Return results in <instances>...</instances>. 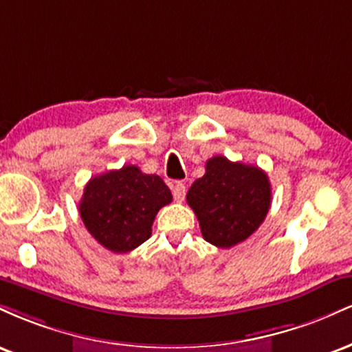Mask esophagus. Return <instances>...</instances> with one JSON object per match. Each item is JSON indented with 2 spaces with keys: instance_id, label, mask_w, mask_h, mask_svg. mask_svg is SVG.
Masks as SVG:
<instances>
[{
  "instance_id": "obj_1",
  "label": "esophagus",
  "mask_w": 352,
  "mask_h": 352,
  "mask_svg": "<svg viewBox=\"0 0 352 352\" xmlns=\"http://www.w3.org/2000/svg\"><path fill=\"white\" fill-rule=\"evenodd\" d=\"M172 193H173V199L177 201H184L185 199V185L182 182H175L172 185Z\"/></svg>"
}]
</instances>
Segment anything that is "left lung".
<instances>
[{
    "label": "left lung",
    "mask_w": 352,
    "mask_h": 352,
    "mask_svg": "<svg viewBox=\"0 0 352 352\" xmlns=\"http://www.w3.org/2000/svg\"><path fill=\"white\" fill-rule=\"evenodd\" d=\"M187 204L199 218L205 240L230 248L263 223L272 205V185L260 167L217 155L190 187Z\"/></svg>",
    "instance_id": "8db88e82"
}]
</instances>
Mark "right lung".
Returning a JSON list of instances; mask_svg holds the SVG:
<instances>
[{
    "label": "right lung",
    "instance_id": "1",
    "mask_svg": "<svg viewBox=\"0 0 352 352\" xmlns=\"http://www.w3.org/2000/svg\"><path fill=\"white\" fill-rule=\"evenodd\" d=\"M170 201V188L159 175L124 165L87 182L79 213L104 248L127 253L151 238L157 212Z\"/></svg>",
    "mask_w": 352,
    "mask_h": 352
}]
</instances>
